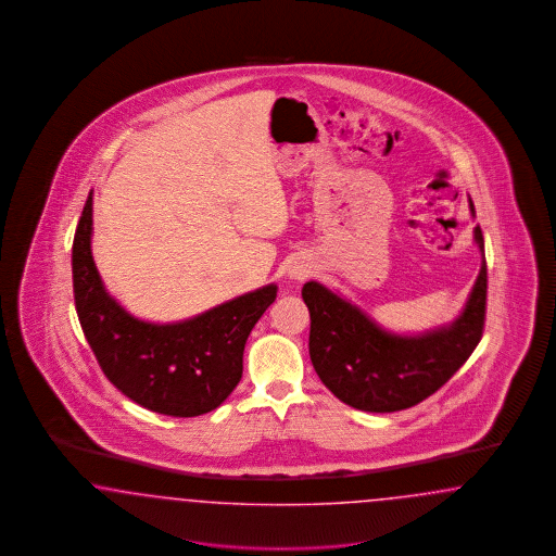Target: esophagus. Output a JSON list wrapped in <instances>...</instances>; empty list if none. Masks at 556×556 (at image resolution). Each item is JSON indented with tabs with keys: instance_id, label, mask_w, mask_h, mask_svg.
<instances>
[{
	"instance_id": "34e87169",
	"label": "esophagus",
	"mask_w": 556,
	"mask_h": 556,
	"mask_svg": "<svg viewBox=\"0 0 556 556\" xmlns=\"http://www.w3.org/2000/svg\"><path fill=\"white\" fill-rule=\"evenodd\" d=\"M308 273H311L308 268L295 265V267L289 268L288 275L291 279H304V277H308Z\"/></svg>"
}]
</instances>
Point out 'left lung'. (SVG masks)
<instances>
[{"label":"left lung","instance_id":"left-lung-1","mask_svg":"<svg viewBox=\"0 0 556 556\" xmlns=\"http://www.w3.org/2000/svg\"><path fill=\"white\" fill-rule=\"evenodd\" d=\"M469 213L476 208L469 199ZM480 273L462 312L420 333L384 329L352 300L318 281L302 288L311 311V359L334 397L362 412H400L439 391L480 343L486 311L482 229L473 227Z\"/></svg>","mask_w":556,"mask_h":556}]
</instances>
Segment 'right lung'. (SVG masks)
I'll list each match as a JSON object with an SVG mask.
<instances>
[{"mask_svg": "<svg viewBox=\"0 0 556 556\" xmlns=\"http://www.w3.org/2000/svg\"><path fill=\"white\" fill-rule=\"evenodd\" d=\"M92 190L72 245L76 312L105 377L134 403L174 418L217 409L242 378L248 334L277 298V283L176 323L126 311L92 258Z\"/></svg>", "mask_w": 556, "mask_h": 556, "instance_id": "right-lung-1", "label": "right lung"}]
</instances>
